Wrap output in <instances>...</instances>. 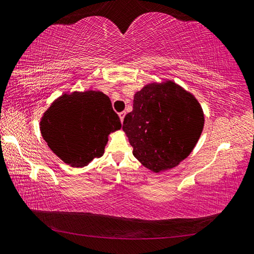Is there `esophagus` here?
I'll return each instance as SVG.
<instances>
[{"mask_svg":"<svg viewBox=\"0 0 254 254\" xmlns=\"http://www.w3.org/2000/svg\"><path fill=\"white\" fill-rule=\"evenodd\" d=\"M125 116H126V111H122V113H119V118H120V122H122V123H124Z\"/></svg>","mask_w":254,"mask_h":254,"instance_id":"esophagus-1","label":"esophagus"}]
</instances>
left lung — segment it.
I'll return each instance as SVG.
<instances>
[{
	"label": "left lung",
	"mask_w": 254,
	"mask_h": 254,
	"mask_svg": "<svg viewBox=\"0 0 254 254\" xmlns=\"http://www.w3.org/2000/svg\"><path fill=\"white\" fill-rule=\"evenodd\" d=\"M204 126L195 97L173 81L149 83L134 96L123 129L132 154L155 173L171 170L192 153Z\"/></svg>",
	"instance_id": "obj_1"
}]
</instances>
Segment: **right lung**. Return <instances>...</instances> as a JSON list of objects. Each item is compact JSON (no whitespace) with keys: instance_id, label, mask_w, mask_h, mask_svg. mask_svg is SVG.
Listing matches in <instances>:
<instances>
[{"instance_id":"add662e5","label":"right lung","mask_w":254,"mask_h":254,"mask_svg":"<svg viewBox=\"0 0 254 254\" xmlns=\"http://www.w3.org/2000/svg\"><path fill=\"white\" fill-rule=\"evenodd\" d=\"M122 128L108 96L88 90L62 95L40 122L43 139L58 157L72 167L87 166L105 152L111 131Z\"/></svg>"}]
</instances>
